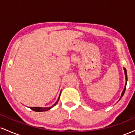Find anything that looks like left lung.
I'll return each instance as SVG.
<instances>
[{
	"label": "left lung",
	"instance_id": "8db88e82",
	"mask_svg": "<svg viewBox=\"0 0 135 135\" xmlns=\"http://www.w3.org/2000/svg\"><path fill=\"white\" fill-rule=\"evenodd\" d=\"M124 70V74H125V78H126V83H125V86H124V88L123 91H122V94H121V96H120V98H119V100H120V98L122 97V96L124 95V94L125 93V90H126V84H127V81H128V77H127V71H126V69H125L124 67L123 68Z\"/></svg>",
	"mask_w": 135,
	"mask_h": 135
}]
</instances>
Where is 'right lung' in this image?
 Segmentation results:
<instances>
[{
  "label": "right lung",
  "mask_w": 135,
  "mask_h": 135,
  "mask_svg": "<svg viewBox=\"0 0 135 135\" xmlns=\"http://www.w3.org/2000/svg\"><path fill=\"white\" fill-rule=\"evenodd\" d=\"M60 94H61V93H60ZM60 95H59V97H58V100H57V101L56 102V103H55V104L52 105L51 107H29V108H30V109H32V110L35 111V112H44V111L49 110V109H51V108H52L54 106H55V105L57 104V103H58L59 101V99H60Z\"/></svg>",
  "instance_id": "1"
}]
</instances>
